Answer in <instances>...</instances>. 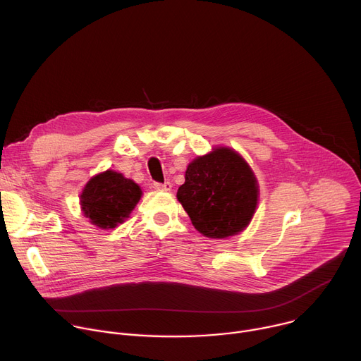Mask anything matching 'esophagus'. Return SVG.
Instances as JSON below:
<instances>
[{
	"label": "esophagus",
	"mask_w": 361,
	"mask_h": 361,
	"mask_svg": "<svg viewBox=\"0 0 361 361\" xmlns=\"http://www.w3.org/2000/svg\"><path fill=\"white\" fill-rule=\"evenodd\" d=\"M171 183L166 181V183H152V188L157 191H170L171 190Z\"/></svg>",
	"instance_id": "34e87169"
}]
</instances>
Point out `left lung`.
I'll use <instances>...</instances> for the list:
<instances>
[{"instance_id":"8db88e82","label":"left lung","mask_w":361,"mask_h":361,"mask_svg":"<svg viewBox=\"0 0 361 361\" xmlns=\"http://www.w3.org/2000/svg\"><path fill=\"white\" fill-rule=\"evenodd\" d=\"M177 198L201 234L226 238L240 233L251 220L259 187L241 156L220 147L188 164Z\"/></svg>"}]
</instances>
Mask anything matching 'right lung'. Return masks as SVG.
<instances>
[{"instance_id":"1","label":"right lung","mask_w":361,"mask_h":361,"mask_svg":"<svg viewBox=\"0 0 361 361\" xmlns=\"http://www.w3.org/2000/svg\"><path fill=\"white\" fill-rule=\"evenodd\" d=\"M140 197L141 190L133 180L107 170L87 183L81 194V205L94 226L109 230L130 216Z\"/></svg>"}]
</instances>
